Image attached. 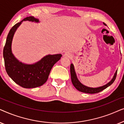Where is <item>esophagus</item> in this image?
I'll return each mask as SVG.
<instances>
[{"instance_id": "34e87169", "label": "esophagus", "mask_w": 124, "mask_h": 124, "mask_svg": "<svg viewBox=\"0 0 124 124\" xmlns=\"http://www.w3.org/2000/svg\"><path fill=\"white\" fill-rule=\"evenodd\" d=\"M65 56H67L68 57H71V54L70 53H69V52H65Z\"/></svg>"}]
</instances>
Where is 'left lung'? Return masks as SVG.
<instances>
[{
  "instance_id": "8db88e82",
  "label": "left lung",
  "mask_w": 124,
  "mask_h": 124,
  "mask_svg": "<svg viewBox=\"0 0 124 124\" xmlns=\"http://www.w3.org/2000/svg\"><path fill=\"white\" fill-rule=\"evenodd\" d=\"M105 25L106 23H103ZM70 75H71V80H72V82L73 86L75 87V88L78 90L81 91V92L85 93H88V94H95V93H98L101 92V91H103V90L106 89L107 87H108V86L111 85L114 82L115 79L116 78L117 76V70H116V73H115V75L113 76V78L112 79V80L110 81L109 82H108V84H107L105 85L101 86V87H99L98 88H91L87 86H85L81 84L79 81L78 80L77 76H76L75 70H74V66L73 65V64H70Z\"/></svg>"
}]
</instances>
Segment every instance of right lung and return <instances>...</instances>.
I'll use <instances>...</instances> for the list:
<instances>
[{"label":"right lung","mask_w":124,"mask_h":124,"mask_svg":"<svg viewBox=\"0 0 124 124\" xmlns=\"http://www.w3.org/2000/svg\"><path fill=\"white\" fill-rule=\"evenodd\" d=\"M23 20L39 21L33 16L27 17L20 23H16L11 29L3 48V57L5 68L8 75L18 85L30 89L43 85L46 82L52 67L60 60L62 55L59 54L47 55L39 62L31 65L23 64L17 60L12 53V40L15 32Z\"/></svg>","instance_id":"right-lung-1"}]
</instances>
